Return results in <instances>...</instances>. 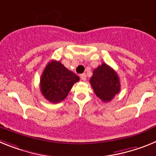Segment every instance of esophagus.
Segmentation results:
<instances>
[{"mask_svg": "<svg viewBox=\"0 0 156 156\" xmlns=\"http://www.w3.org/2000/svg\"><path fill=\"white\" fill-rule=\"evenodd\" d=\"M80 78H81V80H82V81H86V74H82L81 75H80Z\"/></svg>", "mask_w": 156, "mask_h": 156, "instance_id": "esophagus-1", "label": "esophagus"}]
</instances>
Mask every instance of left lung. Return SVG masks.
Instances as JSON below:
<instances>
[{
	"label": "left lung",
	"mask_w": 156,
	"mask_h": 156,
	"mask_svg": "<svg viewBox=\"0 0 156 156\" xmlns=\"http://www.w3.org/2000/svg\"><path fill=\"white\" fill-rule=\"evenodd\" d=\"M89 82L95 94L104 102H109L120 92V82L117 73L103 63L95 69Z\"/></svg>",
	"instance_id": "8db88e82"
}]
</instances>
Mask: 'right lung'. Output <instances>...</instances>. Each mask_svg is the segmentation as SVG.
<instances>
[{"instance_id": "add662e5", "label": "right lung", "mask_w": 156, "mask_h": 156, "mask_svg": "<svg viewBox=\"0 0 156 156\" xmlns=\"http://www.w3.org/2000/svg\"><path fill=\"white\" fill-rule=\"evenodd\" d=\"M79 77L69 70L59 61L52 60L47 64L40 80L41 92L51 103H59L67 97Z\"/></svg>"}]
</instances>
